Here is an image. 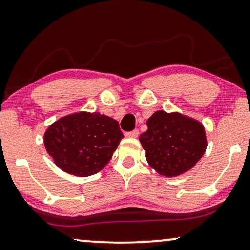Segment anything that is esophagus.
Here are the masks:
<instances>
[{
    "mask_svg": "<svg viewBox=\"0 0 250 250\" xmlns=\"http://www.w3.org/2000/svg\"><path fill=\"white\" fill-rule=\"evenodd\" d=\"M138 135H139L138 129H134V131H132V132L125 133L126 138H138Z\"/></svg>",
    "mask_w": 250,
    "mask_h": 250,
    "instance_id": "esophagus-1",
    "label": "esophagus"
}]
</instances>
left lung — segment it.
Returning <instances> with one entry per match:
<instances>
[{"label":"left lung","mask_w":250,"mask_h":250,"mask_svg":"<svg viewBox=\"0 0 250 250\" xmlns=\"http://www.w3.org/2000/svg\"><path fill=\"white\" fill-rule=\"evenodd\" d=\"M140 134L148 164L167 178L189 171L206 153L207 135L202 123L183 113L158 110Z\"/></svg>","instance_id":"1"}]
</instances>
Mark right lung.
I'll return each instance as SVG.
<instances>
[{"label":"right lung","instance_id":"1","mask_svg":"<svg viewBox=\"0 0 250 250\" xmlns=\"http://www.w3.org/2000/svg\"><path fill=\"white\" fill-rule=\"evenodd\" d=\"M124 138L116 119L100 112L64 116L46 129L43 144L64 172L88 177L102 170Z\"/></svg>","mask_w":250,"mask_h":250}]
</instances>
